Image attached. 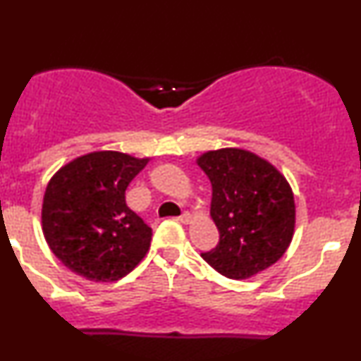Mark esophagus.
<instances>
[{
    "label": "esophagus",
    "mask_w": 361,
    "mask_h": 361,
    "mask_svg": "<svg viewBox=\"0 0 361 361\" xmlns=\"http://www.w3.org/2000/svg\"><path fill=\"white\" fill-rule=\"evenodd\" d=\"M178 221H180V223H183V225H187V223H190V221H192V216H190V212H187V211H185L183 214H181L180 218H178Z\"/></svg>",
    "instance_id": "1"
}]
</instances>
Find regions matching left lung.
<instances>
[{"instance_id": "1", "label": "left lung", "mask_w": 361, "mask_h": 361, "mask_svg": "<svg viewBox=\"0 0 361 361\" xmlns=\"http://www.w3.org/2000/svg\"><path fill=\"white\" fill-rule=\"evenodd\" d=\"M197 162L212 185L211 216L219 231L218 245L200 256L235 280L270 268L294 233V195L286 178L240 149L207 152Z\"/></svg>"}]
</instances>
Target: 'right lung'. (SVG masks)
<instances>
[{"instance_id":"add662e5","label":"right lung","mask_w":361,"mask_h":361,"mask_svg":"<svg viewBox=\"0 0 361 361\" xmlns=\"http://www.w3.org/2000/svg\"><path fill=\"white\" fill-rule=\"evenodd\" d=\"M147 162L121 152H93L51 178L43 231L69 270L94 282H116L143 259L152 228L128 207L126 188Z\"/></svg>"}]
</instances>
